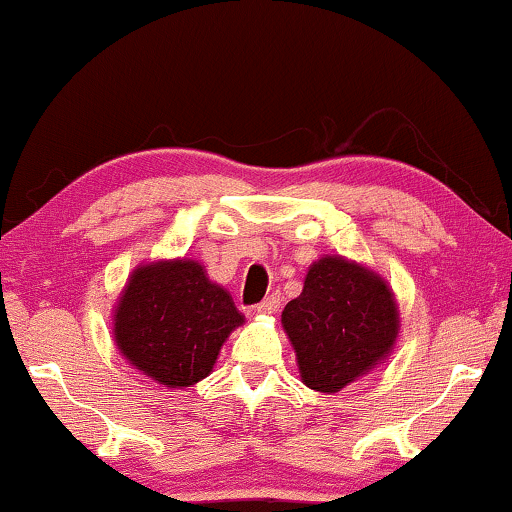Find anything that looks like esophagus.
<instances>
[{
	"label": "esophagus",
	"mask_w": 512,
	"mask_h": 512,
	"mask_svg": "<svg viewBox=\"0 0 512 512\" xmlns=\"http://www.w3.org/2000/svg\"><path fill=\"white\" fill-rule=\"evenodd\" d=\"M279 295L277 293H272L270 297H267V300H263L261 304L256 306V311L261 313V316H272V313H277V309H279Z\"/></svg>",
	"instance_id": "1"
}]
</instances>
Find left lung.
I'll list each match as a JSON object with an SVG mask.
<instances>
[{
  "mask_svg": "<svg viewBox=\"0 0 512 512\" xmlns=\"http://www.w3.org/2000/svg\"><path fill=\"white\" fill-rule=\"evenodd\" d=\"M281 325L306 387L338 393L389 359L400 311L382 274L350 258L322 256L306 272L302 295L283 309Z\"/></svg>",
  "mask_w": 512,
  "mask_h": 512,
  "instance_id": "8db88e82",
  "label": "left lung"
}]
</instances>
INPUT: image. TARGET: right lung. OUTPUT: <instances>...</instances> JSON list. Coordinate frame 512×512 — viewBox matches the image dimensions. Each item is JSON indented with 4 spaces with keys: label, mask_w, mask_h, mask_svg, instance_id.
Returning a JSON list of instances; mask_svg holds the SVG:
<instances>
[{
    "label": "right lung",
    "mask_w": 512,
    "mask_h": 512,
    "mask_svg": "<svg viewBox=\"0 0 512 512\" xmlns=\"http://www.w3.org/2000/svg\"><path fill=\"white\" fill-rule=\"evenodd\" d=\"M245 325L229 290L192 258L141 263L114 306L112 334L121 357L167 389L212 373L233 329Z\"/></svg>",
    "instance_id": "obj_1"
}]
</instances>
